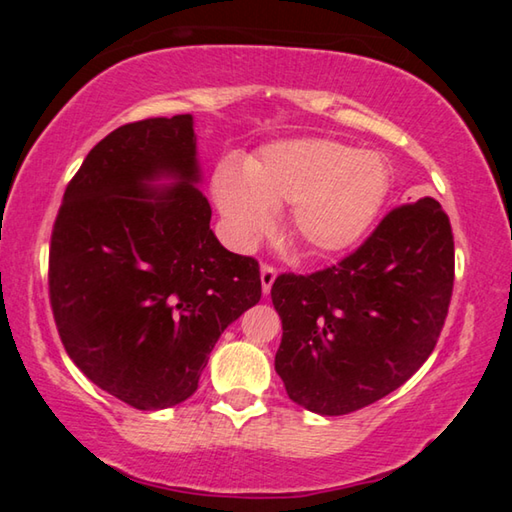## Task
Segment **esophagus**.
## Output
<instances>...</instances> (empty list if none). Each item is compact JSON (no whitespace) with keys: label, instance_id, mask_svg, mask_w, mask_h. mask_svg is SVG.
Wrapping results in <instances>:
<instances>
[{"label":"esophagus","instance_id":"1","mask_svg":"<svg viewBox=\"0 0 512 512\" xmlns=\"http://www.w3.org/2000/svg\"><path fill=\"white\" fill-rule=\"evenodd\" d=\"M259 277H262V291L268 293V291H271V287H273V282H275V277H277V271H275L273 266L262 264V268H259Z\"/></svg>","mask_w":512,"mask_h":512}]
</instances>
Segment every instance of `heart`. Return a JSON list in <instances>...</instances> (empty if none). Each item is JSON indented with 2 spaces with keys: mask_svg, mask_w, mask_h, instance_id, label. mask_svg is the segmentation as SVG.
Listing matches in <instances>:
<instances>
[{
  "mask_svg": "<svg viewBox=\"0 0 512 512\" xmlns=\"http://www.w3.org/2000/svg\"><path fill=\"white\" fill-rule=\"evenodd\" d=\"M391 171L377 151L334 140L268 144L244 171L223 162L212 194L237 248H253L273 225V210L291 205L289 230L311 253L359 244L386 201Z\"/></svg>",
  "mask_w": 512,
  "mask_h": 512,
  "instance_id": "1",
  "label": "heart"
}]
</instances>
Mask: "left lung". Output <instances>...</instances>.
<instances>
[{
	"mask_svg": "<svg viewBox=\"0 0 512 512\" xmlns=\"http://www.w3.org/2000/svg\"><path fill=\"white\" fill-rule=\"evenodd\" d=\"M452 287V225L429 196L386 214L336 266L280 275L275 370L287 395L311 413L345 415L393 393L436 348Z\"/></svg>",
	"mask_w": 512,
	"mask_h": 512,
	"instance_id": "1",
	"label": "left lung"
}]
</instances>
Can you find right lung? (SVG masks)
<instances>
[{"instance_id": "right-lung-1", "label": "right lung", "mask_w": 512, "mask_h": 512, "mask_svg": "<svg viewBox=\"0 0 512 512\" xmlns=\"http://www.w3.org/2000/svg\"><path fill=\"white\" fill-rule=\"evenodd\" d=\"M192 115L119 126L67 185L49 250L65 350L101 391L140 411L185 402L223 329L262 298L253 257L225 250Z\"/></svg>"}]
</instances>
